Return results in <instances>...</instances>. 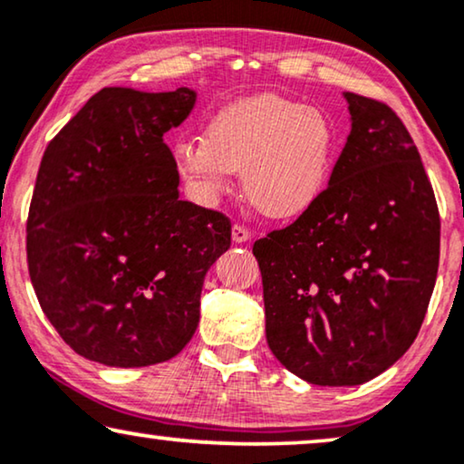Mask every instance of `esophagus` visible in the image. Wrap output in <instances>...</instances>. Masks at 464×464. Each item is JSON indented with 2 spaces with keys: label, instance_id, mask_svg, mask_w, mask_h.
<instances>
[{
  "label": "esophagus",
  "instance_id": "34e87169",
  "mask_svg": "<svg viewBox=\"0 0 464 464\" xmlns=\"http://www.w3.org/2000/svg\"><path fill=\"white\" fill-rule=\"evenodd\" d=\"M232 240L234 243H246V240H251V230L240 224H234L232 226Z\"/></svg>",
  "mask_w": 464,
  "mask_h": 464
}]
</instances>
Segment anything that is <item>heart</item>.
Returning a JSON list of instances; mask_svg holds the SVG:
<instances>
[{
    "label": "heart",
    "mask_w": 464,
    "mask_h": 464,
    "mask_svg": "<svg viewBox=\"0 0 464 464\" xmlns=\"http://www.w3.org/2000/svg\"><path fill=\"white\" fill-rule=\"evenodd\" d=\"M338 132L325 111L257 94L226 105L207 137L175 145V167L202 198L218 200L243 170L251 205L272 219H295L325 192L338 160Z\"/></svg>",
    "instance_id": "obj_1"
}]
</instances>
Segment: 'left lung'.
Segmentation results:
<instances>
[{"label":"left lung","mask_w":464,"mask_h":464,"mask_svg":"<svg viewBox=\"0 0 464 464\" xmlns=\"http://www.w3.org/2000/svg\"><path fill=\"white\" fill-rule=\"evenodd\" d=\"M351 135L319 202L256 240L266 340L319 386L376 378L416 340L440 266V208L408 129L344 92Z\"/></svg>","instance_id":"1"}]
</instances>
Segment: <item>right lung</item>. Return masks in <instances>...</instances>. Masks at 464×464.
<instances>
[{
	"label": "right lung",
	"instance_id": "obj_1",
	"mask_svg": "<svg viewBox=\"0 0 464 464\" xmlns=\"http://www.w3.org/2000/svg\"><path fill=\"white\" fill-rule=\"evenodd\" d=\"M196 92L103 88L44 151L27 218L40 306L82 357L110 367L173 359L200 319L207 270L230 249L224 213L179 200L164 135Z\"/></svg>",
	"mask_w": 464,
	"mask_h": 464
}]
</instances>
